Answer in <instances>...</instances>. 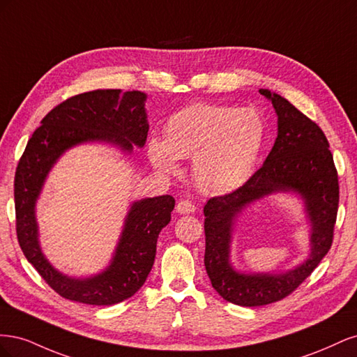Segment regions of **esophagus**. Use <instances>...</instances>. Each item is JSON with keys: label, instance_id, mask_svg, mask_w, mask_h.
Returning a JSON list of instances; mask_svg holds the SVG:
<instances>
[{"label": "esophagus", "instance_id": "1", "mask_svg": "<svg viewBox=\"0 0 357 357\" xmlns=\"http://www.w3.org/2000/svg\"><path fill=\"white\" fill-rule=\"evenodd\" d=\"M195 210H197L195 205H193L190 201H185V199L178 201L177 207H176V211L178 214H190V213H193Z\"/></svg>", "mask_w": 357, "mask_h": 357}]
</instances>
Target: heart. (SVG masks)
<instances>
[{"mask_svg": "<svg viewBox=\"0 0 357 357\" xmlns=\"http://www.w3.org/2000/svg\"><path fill=\"white\" fill-rule=\"evenodd\" d=\"M264 117L250 107L192 104L165 123V139L149 143V158L162 172L178 169L177 159H192L195 185L223 195L250 178L265 143Z\"/></svg>", "mask_w": 357, "mask_h": 357, "instance_id": "obj_1", "label": "heart"}]
</instances>
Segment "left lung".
Wrapping results in <instances>:
<instances>
[{"instance_id":"obj_1","label":"left lung","mask_w":357,"mask_h":357,"mask_svg":"<svg viewBox=\"0 0 357 357\" xmlns=\"http://www.w3.org/2000/svg\"><path fill=\"white\" fill-rule=\"evenodd\" d=\"M277 113V138L264 165L241 188L210 198L204 207V264L211 286L241 307L273 304L290 295L326 256L337 222L340 186L326 135L282 95L259 91ZM298 192L312 225V252L307 261L282 275H244L230 265L231 226L248 204L273 192Z\"/></svg>"}]
</instances>
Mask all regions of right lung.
I'll return each instance as SVG.
<instances>
[{
  "mask_svg": "<svg viewBox=\"0 0 357 357\" xmlns=\"http://www.w3.org/2000/svg\"><path fill=\"white\" fill-rule=\"evenodd\" d=\"M147 95L139 91L98 89L61 102L41 121L20 158L15 176L16 232L28 262L62 298L89 305H113L131 298L153 266L156 243L169 223L174 198L162 195L131 204L110 265L102 273L74 278L59 273L43 255L36 204L52 167L68 149L109 143L126 153L143 147L149 122Z\"/></svg>",
  "mask_w": 357,
  "mask_h": 357,
  "instance_id": "obj_1",
  "label": "right lung"
}]
</instances>
